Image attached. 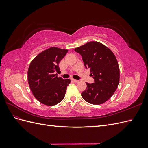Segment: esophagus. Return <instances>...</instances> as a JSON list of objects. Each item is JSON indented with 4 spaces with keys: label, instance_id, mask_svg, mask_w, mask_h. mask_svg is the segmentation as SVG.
<instances>
[{
    "label": "esophagus",
    "instance_id": "esophagus-1",
    "mask_svg": "<svg viewBox=\"0 0 148 148\" xmlns=\"http://www.w3.org/2000/svg\"><path fill=\"white\" fill-rule=\"evenodd\" d=\"M71 80H72V81L73 82H74L75 83H78L79 82V81H78V80H77V79H71Z\"/></svg>",
    "mask_w": 148,
    "mask_h": 148
}]
</instances>
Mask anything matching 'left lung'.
<instances>
[{"mask_svg":"<svg viewBox=\"0 0 148 148\" xmlns=\"http://www.w3.org/2000/svg\"><path fill=\"white\" fill-rule=\"evenodd\" d=\"M75 51L82 56L84 65L90 70L95 83H88L82 96L91 104H101L109 100L117 89L120 69L117 59L107 46L96 41L87 42Z\"/></svg>","mask_w":148,"mask_h":148,"instance_id":"obj_1","label":"left lung"}]
</instances>
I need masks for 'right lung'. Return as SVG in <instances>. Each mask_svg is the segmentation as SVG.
Returning <instances> with one entry per match:
<instances>
[{"instance_id":"right-lung-1","label":"right lung","mask_w":148,"mask_h":148,"mask_svg":"<svg viewBox=\"0 0 148 148\" xmlns=\"http://www.w3.org/2000/svg\"><path fill=\"white\" fill-rule=\"evenodd\" d=\"M68 52L67 49L52 47L36 56L28 70L29 86L39 102L46 106H54L65 97L70 79L57 77L59 64Z\"/></svg>"}]
</instances>
